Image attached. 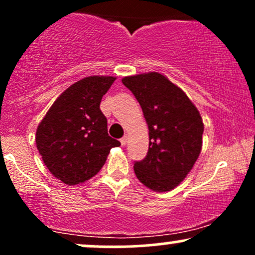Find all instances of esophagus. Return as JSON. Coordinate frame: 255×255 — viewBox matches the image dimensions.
<instances>
[{
	"label": "esophagus",
	"mask_w": 255,
	"mask_h": 255,
	"mask_svg": "<svg viewBox=\"0 0 255 255\" xmlns=\"http://www.w3.org/2000/svg\"><path fill=\"white\" fill-rule=\"evenodd\" d=\"M127 140H128V137H127V135H125L124 137H122L121 140H120V141H121V144H122V146H125L126 144H127Z\"/></svg>",
	"instance_id": "34e87169"
}]
</instances>
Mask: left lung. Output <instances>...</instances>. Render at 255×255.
Instances as JSON below:
<instances>
[{
  "label": "left lung",
  "instance_id": "obj_1",
  "mask_svg": "<svg viewBox=\"0 0 255 255\" xmlns=\"http://www.w3.org/2000/svg\"><path fill=\"white\" fill-rule=\"evenodd\" d=\"M141 107L148 126V151L134 163L137 180L154 192H169L186 178L203 146L204 124L180 87L157 72L122 79Z\"/></svg>",
  "mask_w": 255,
  "mask_h": 255
}]
</instances>
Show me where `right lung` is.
<instances>
[{
    "instance_id": "obj_1",
    "label": "right lung",
    "mask_w": 255,
    "mask_h": 255,
    "mask_svg": "<svg viewBox=\"0 0 255 255\" xmlns=\"http://www.w3.org/2000/svg\"><path fill=\"white\" fill-rule=\"evenodd\" d=\"M116 78L87 77L60 95L36 131L44 164L63 183L74 186L101 170L113 147L121 145L108 134L102 98Z\"/></svg>"
}]
</instances>
